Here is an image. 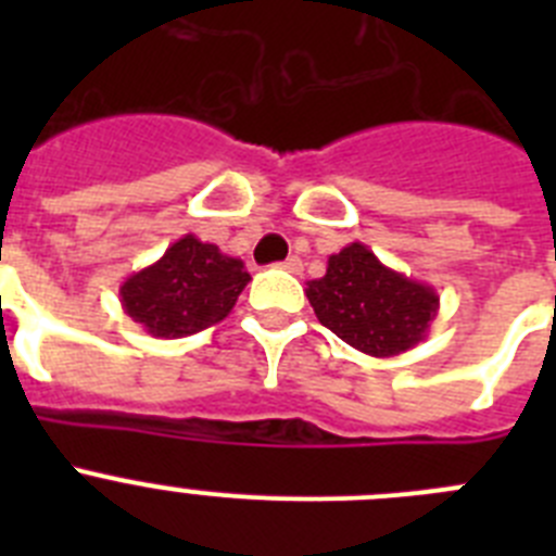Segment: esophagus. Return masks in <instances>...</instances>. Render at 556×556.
Instances as JSON below:
<instances>
[{"instance_id": "34e87169", "label": "esophagus", "mask_w": 556, "mask_h": 556, "mask_svg": "<svg viewBox=\"0 0 556 556\" xmlns=\"http://www.w3.org/2000/svg\"><path fill=\"white\" fill-rule=\"evenodd\" d=\"M278 267H281V269H287V273L301 275V269H303V262H301V258H298V255H289L287 262H281V264H278Z\"/></svg>"}]
</instances>
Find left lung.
I'll list each match as a JSON object with an SVG mask.
<instances>
[{"instance_id": "1", "label": "left lung", "mask_w": 556, "mask_h": 556, "mask_svg": "<svg viewBox=\"0 0 556 556\" xmlns=\"http://www.w3.org/2000/svg\"><path fill=\"white\" fill-rule=\"evenodd\" d=\"M306 298L328 331L376 358L424 342L440 308L434 287L381 264L362 242L328 255L326 275L306 283Z\"/></svg>"}]
</instances>
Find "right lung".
Returning <instances> with one entry per match:
<instances>
[{"instance_id":"add662e5","label":"right lung","mask_w":556,"mask_h":556,"mask_svg":"<svg viewBox=\"0 0 556 556\" xmlns=\"http://www.w3.org/2000/svg\"><path fill=\"white\" fill-rule=\"evenodd\" d=\"M248 281L242 258L186 233L159 262L125 278L119 301L150 337L180 339L225 320Z\"/></svg>"}]
</instances>
